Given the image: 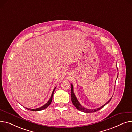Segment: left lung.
I'll list each match as a JSON object with an SVG mask.
<instances>
[{"instance_id":"obj_1","label":"left lung","mask_w":132,"mask_h":132,"mask_svg":"<svg viewBox=\"0 0 132 132\" xmlns=\"http://www.w3.org/2000/svg\"><path fill=\"white\" fill-rule=\"evenodd\" d=\"M118 77V75H117ZM71 92H72V94H71V97H72V103H73L74 106L79 110H80L82 112H85V113H91V112H96L98 110H99L100 109H101V108H102L103 107H104L106 105L109 103V102L110 101V100L111 99V98L108 100V101L106 103H105L104 104H103V106H102L101 107L98 108H96V109H87V108H85L84 107H83L82 105L80 103V102H78V100L77 99V98H76V96L75 95V94L74 93V89H73V85L72 84H71Z\"/></svg>"}]
</instances>
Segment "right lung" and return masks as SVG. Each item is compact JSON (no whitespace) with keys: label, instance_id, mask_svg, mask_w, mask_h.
Returning a JSON list of instances; mask_svg holds the SVG:
<instances>
[{"label":"right lung","instance_id":"add662e5","mask_svg":"<svg viewBox=\"0 0 132 132\" xmlns=\"http://www.w3.org/2000/svg\"><path fill=\"white\" fill-rule=\"evenodd\" d=\"M56 88V87H55V88L54 89L53 91H52V94L51 95V97L50 98V99L49 100V101L45 104H44L43 106L40 107V108H36V109H30V108H25L26 109H27L28 110H31V111H40V110H43L46 109V108H47L49 105L50 104V103H51V101H52V96H53V95H54V91L55 90Z\"/></svg>","mask_w":132,"mask_h":132}]
</instances>
